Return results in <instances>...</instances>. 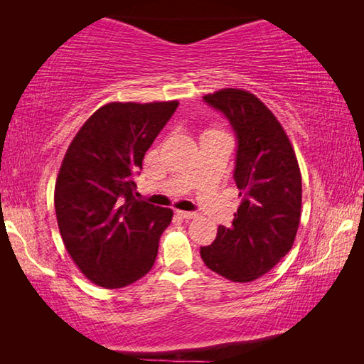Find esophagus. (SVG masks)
I'll use <instances>...</instances> for the list:
<instances>
[{
  "label": "esophagus",
  "mask_w": 364,
  "mask_h": 364,
  "mask_svg": "<svg viewBox=\"0 0 364 364\" xmlns=\"http://www.w3.org/2000/svg\"><path fill=\"white\" fill-rule=\"evenodd\" d=\"M176 213L180 215V217H181V218H184V220H191V218H196V217H197V213H196V212H184V210H178Z\"/></svg>",
  "instance_id": "esophagus-1"
}]
</instances>
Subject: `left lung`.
Segmentation results:
<instances>
[{"mask_svg": "<svg viewBox=\"0 0 364 364\" xmlns=\"http://www.w3.org/2000/svg\"><path fill=\"white\" fill-rule=\"evenodd\" d=\"M236 136L234 181L242 197L230 226L200 247L208 268L234 282L260 278L291 250L300 223L301 176L286 132L249 91L226 88L204 96Z\"/></svg>", "mask_w": 364, "mask_h": 364, "instance_id": "obj_1", "label": "left lung"}]
</instances>
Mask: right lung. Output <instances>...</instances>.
<instances>
[{
  "mask_svg": "<svg viewBox=\"0 0 364 364\" xmlns=\"http://www.w3.org/2000/svg\"><path fill=\"white\" fill-rule=\"evenodd\" d=\"M178 107L110 102L85 122L65 152L54 189L60 236L95 284L119 289L152 268L173 210L134 197V176Z\"/></svg>",
  "mask_w": 364,
  "mask_h": 364,
  "instance_id": "1",
  "label": "right lung"
}]
</instances>
